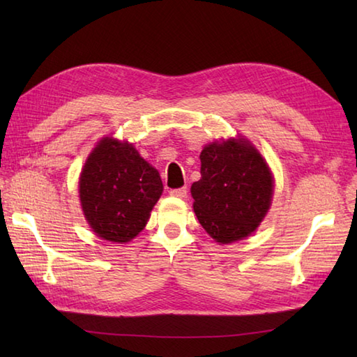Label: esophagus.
I'll use <instances>...</instances> for the list:
<instances>
[{"instance_id":"esophagus-1","label":"esophagus","mask_w":357,"mask_h":357,"mask_svg":"<svg viewBox=\"0 0 357 357\" xmlns=\"http://www.w3.org/2000/svg\"><path fill=\"white\" fill-rule=\"evenodd\" d=\"M172 196H176V198H185L187 196V187H181V188H173L170 190Z\"/></svg>"}]
</instances>
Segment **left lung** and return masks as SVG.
<instances>
[{"label": "left lung", "instance_id": "8db88e82", "mask_svg": "<svg viewBox=\"0 0 357 357\" xmlns=\"http://www.w3.org/2000/svg\"><path fill=\"white\" fill-rule=\"evenodd\" d=\"M201 179L192 185L193 208L211 238L229 244L248 236L264 219L273 178L247 141L213 142L201 151Z\"/></svg>", "mask_w": 357, "mask_h": 357}]
</instances>
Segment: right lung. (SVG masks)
I'll return each mask as SVG.
<instances>
[{
    "label": "right lung",
    "instance_id": "1",
    "mask_svg": "<svg viewBox=\"0 0 357 357\" xmlns=\"http://www.w3.org/2000/svg\"><path fill=\"white\" fill-rule=\"evenodd\" d=\"M162 193L156 169L132 144L105 138L89 156L79 178V198L98 236L128 242L147 224Z\"/></svg>",
    "mask_w": 357,
    "mask_h": 357
}]
</instances>
